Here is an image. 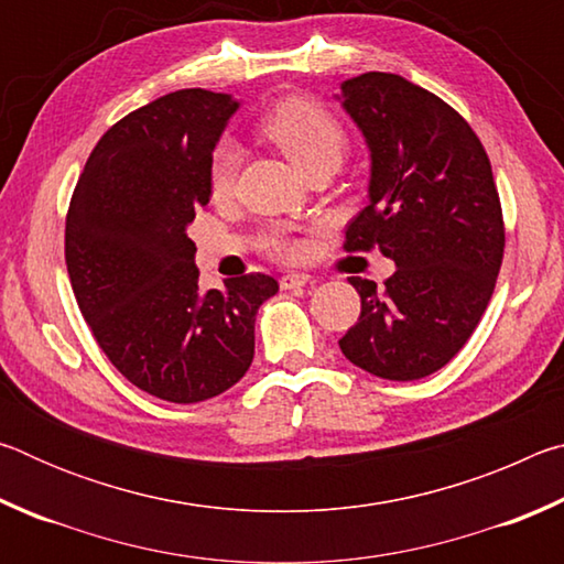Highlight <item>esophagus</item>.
Returning <instances> with one entry per match:
<instances>
[{"instance_id": "34e87169", "label": "esophagus", "mask_w": 564, "mask_h": 564, "mask_svg": "<svg viewBox=\"0 0 564 564\" xmlns=\"http://www.w3.org/2000/svg\"><path fill=\"white\" fill-rule=\"evenodd\" d=\"M279 283L283 291H295V289H303L305 283H311V275L308 273H285V275H281Z\"/></svg>"}]
</instances>
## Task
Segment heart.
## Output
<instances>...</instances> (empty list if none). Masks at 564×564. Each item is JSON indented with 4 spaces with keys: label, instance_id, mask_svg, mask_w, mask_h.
Segmentation results:
<instances>
[{
    "label": "heart",
    "instance_id": "b5f03b06",
    "mask_svg": "<svg viewBox=\"0 0 564 564\" xmlns=\"http://www.w3.org/2000/svg\"><path fill=\"white\" fill-rule=\"evenodd\" d=\"M259 131L299 166L301 174L318 164L340 166L343 156L348 154L346 129L326 107L308 97H285L271 104L261 113ZM238 164H241V149L234 141H224L214 149L208 161V186L216 198L234 191ZM263 246L273 259L281 261H295L303 253V243L283 234L265 236Z\"/></svg>",
    "mask_w": 564,
    "mask_h": 564
}]
</instances>
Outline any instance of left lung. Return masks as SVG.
Instances as JSON below:
<instances>
[{
	"instance_id": "8db88e82",
	"label": "left lung",
	"mask_w": 564,
	"mask_h": 564,
	"mask_svg": "<svg viewBox=\"0 0 564 564\" xmlns=\"http://www.w3.org/2000/svg\"><path fill=\"white\" fill-rule=\"evenodd\" d=\"M343 109L370 149V202L346 251L395 261L386 289L350 275L360 316L338 340L352 366L386 380L441 370L480 323L505 251L490 159L460 113L398 74L343 82Z\"/></svg>"
}]
</instances>
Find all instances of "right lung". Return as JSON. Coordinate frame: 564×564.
I'll use <instances>...</instances> for the list:
<instances>
[{"instance_id": "1", "label": "right lung", "mask_w": 564, "mask_h": 564, "mask_svg": "<svg viewBox=\"0 0 564 564\" xmlns=\"http://www.w3.org/2000/svg\"><path fill=\"white\" fill-rule=\"evenodd\" d=\"M238 109L228 94L181 89L104 133L66 214V271L84 321L113 368L169 403H202L253 360V323L279 291L265 273L198 289L186 236L208 204V161Z\"/></svg>"}]
</instances>
